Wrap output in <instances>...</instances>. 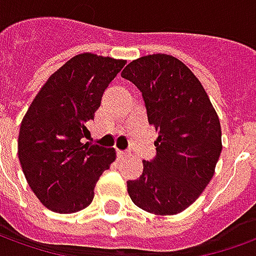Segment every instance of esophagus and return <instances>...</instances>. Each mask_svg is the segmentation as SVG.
I'll return each mask as SVG.
<instances>
[{
	"mask_svg": "<svg viewBox=\"0 0 256 256\" xmlns=\"http://www.w3.org/2000/svg\"><path fill=\"white\" fill-rule=\"evenodd\" d=\"M117 156L118 158H126V156H130L126 152H122V150H117Z\"/></svg>",
	"mask_w": 256,
	"mask_h": 256,
	"instance_id": "obj_1",
	"label": "esophagus"
}]
</instances>
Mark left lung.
<instances>
[{"mask_svg": "<svg viewBox=\"0 0 256 256\" xmlns=\"http://www.w3.org/2000/svg\"><path fill=\"white\" fill-rule=\"evenodd\" d=\"M121 76L145 100L158 131V154L144 162L138 180L126 182L135 205L160 216L191 206L210 182L222 153V128L208 93L178 58L152 54L134 60Z\"/></svg>", "mask_w": 256, "mask_h": 256, "instance_id": "1", "label": "left lung"}]
</instances>
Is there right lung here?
Instances as JSON below:
<instances>
[{
    "instance_id": "right-lung-1",
    "label": "right lung",
    "mask_w": 256,
    "mask_h": 256,
    "mask_svg": "<svg viewBox=\"0 0 256 256\" xmlns=\"http://www.w3.org/2000/svg\"><path fill=\"white\" fill-rule=\"evenodd\" d=\"M125 62L78 54L47 79L24 114L18 158L32 191L52 212L75 213L90 205L96 182L117 158L114 148L82 138Z\"/></svg>"
}]
</instances>
